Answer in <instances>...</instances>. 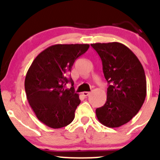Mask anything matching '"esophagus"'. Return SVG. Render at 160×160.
Segmentation results:
<instances>
[{
  "instance_id": "34e87169",
  "label": "esophagus",
  "mask_w": 160,
  "mask_h": 160,
  "mask_svg": "<svg viewBox=\"0 0 160 160\" xmlns=\"http://www.w3.org/2000/svg\"><path fill=\"white\" fill-rule=\"evenodd\" d=\"M82 95H83V96L87 97V96H89V94H90V92H82Z\"/></svg>"
}]
</instances>
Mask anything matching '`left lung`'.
Masks as SVG:
<instances>
[{"mask_svg":"<svg viewBox=\"0 0 160 160\" xmlns=\"http://www.w3.org/2000/svg\"><path fill=\"white\" fill-rule=\"evenodd\" d=\"M102 62L104 76L109 84L107 101L95 113L99 122L110 128L127 123L137 114L147 95L145 73L131 49L118 42L92 43Z\"/></svg>","mask_w":160,"mask_h":160,"instance_id":"left-lung-1","label":"left lung"}]
</instances>
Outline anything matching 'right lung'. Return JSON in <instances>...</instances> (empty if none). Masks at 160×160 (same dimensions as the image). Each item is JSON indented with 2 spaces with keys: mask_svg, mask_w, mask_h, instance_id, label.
<instances>
[{
  "mask_svg": "<svg viewBox=\"0 0 160 160\" xmlns=\"http://www.w3.org/2000/svg\"><path fill=\"white\" fill-rule=\"evenodd\" d=\"M89 44H56L36 57L25 80L27 99L40 122L52 128L71 123L80 103L69 72L75 60L89 49Z\"/></svg>",
  "mask_w": 160,
  "mask_h": 160,
  "instance_id": "1",
  "label": "right lung"
}]
</instances>
